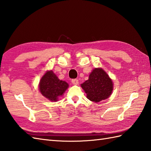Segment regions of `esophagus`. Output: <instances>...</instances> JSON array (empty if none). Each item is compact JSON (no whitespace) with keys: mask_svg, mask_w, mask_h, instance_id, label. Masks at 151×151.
<instances>
[{"mask_svg":"<svg viewBox=\"0 0 151 151\" xmlns=\"http://www.w3.org/2000/svg\"><path fill=\"white\" fill-rule=\"evenodd\" d=\"M72 84L74 85H78V79H73L71 81Z\"/></svg>","mask_w":151,"mask_h":151,"instance_id":"esophagus-1","label":"esophagus"}]
</instances>
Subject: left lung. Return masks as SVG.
Listing matches in <instances>:
<instances>
[{
	"label": "left lung",
	"instance_id": "obj_1",
	"mask_svg": "<svg viewBox=\"0 0 151 151\" xmlns=\"http://www.w3.org/2000/svg\"><path fill=\"white\" fill-rule=\"evenodd\" d=\"M113 82L102 68H95L89 79L81 84L89 101L99 102L108 99L113 91Z\"/></svg>",
	"mask_w": 151,
	"mask_h": 151
}]
</instances>
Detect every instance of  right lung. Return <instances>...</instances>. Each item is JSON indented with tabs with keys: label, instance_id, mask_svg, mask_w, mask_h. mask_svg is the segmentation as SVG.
Masks as SVG:
<instances>
[{
	"label": "right lung",
	"instance_id": "obj_1",
	"mask_svg": "<svg viewBox=\"0 0 151 151\" xmlns=\"http://www.w3.org/2000/svg\"><path fill=\"white\" fill-rule=\"evenodd\" d=\"M68 87L69 84L60 80L52 70H47L41 78L39 84V89L43 96L50 101L55 102Z\"/></svg>",
	"mask_w": 151,
	"mask_h": 151
}]
</instances>
